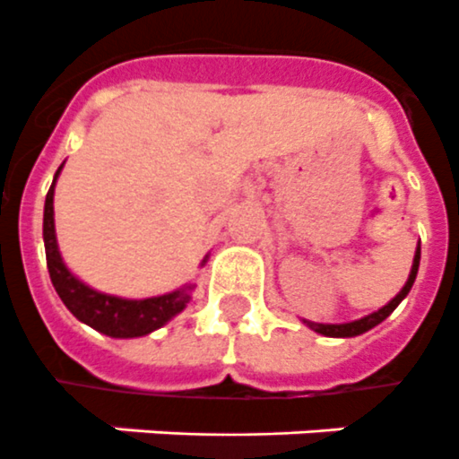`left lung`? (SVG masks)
Masks as SVG:
<instances>
[{
    "label": "left lung",
    "instance_id": "left-lung-1",
    "mask_svg": "<svg viewBox=\"0 0 459 459\" xmlns=\"http://www.w3.org/2000/svg\"><path fill=\"white\" fill-rule=\"evenodd\" d=\"M417 267H420V247H417V253H415V263H412V273H410L408 281H405V287L401 289V293L395 296L388 306H384L381 310H377V313L368 315V317H362V320H355V322H348V325H317V322H307V327L315 329L317 333H325V336H358V333L368 332V329L377 327L379 322H384L388 317V315L394 313L395 307H398V303H401L405 296H408V291L412 289V284H415V277H417Z\"/></svg>",
    "mask_w": 459,
    "mask_h": 459
}]
</instances>
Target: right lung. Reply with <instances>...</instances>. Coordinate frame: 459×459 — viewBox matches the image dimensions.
Instances as JSON below:
<instances>
[{
  "label": "right lung",
  "mask_w": 459,
  "mask_h": 459,
  "mask_svg": "<svg viewBox=\"0 0 459 459\" xmlns=\"http://www.w3.org/2000/svg\"><path fill=\"white\" fill-rule=\"evenodd\" d=\"M61 170V168H58ZM56 170V175H58ZM56 179V178H54ZM44 251H47V267H49L51 284L80 322L90 325L97 332L116 339H132V336H144L153 329L163 327L170 317L182 310L189 300L186 289L172 291L166 296L144 300H126L106 293L91 291L68 273V267L61 260L56 248V234H54V182H51L47 201H44ZM192 289V287H189Z\"/></svg>",
  "instance_id": "add662e5"
}]
</instances>
